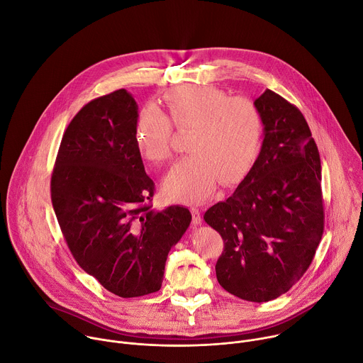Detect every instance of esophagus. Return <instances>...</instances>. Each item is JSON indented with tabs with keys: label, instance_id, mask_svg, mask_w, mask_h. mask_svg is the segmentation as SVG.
<instances>
[{
	"label": "esophagus",
	"instance_id": "obj_1",
	"mask_svg": "<svg viewBox=\"0 0 363 363\" xmlns=\"http://www.w3.org/2000/svg\"><path fill=\"white\" fill-rule=\"evenodd\" d=\"M191 214H192V224L198 225L201 224V211L198 208H191Z\"/></svg>",
	"mask_w": 363,
	"mask_h": 363
}]
</instances>
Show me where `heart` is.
<instances>
[{"mask_svg": "<svg viewBox=\"0 0 363 363\" xmlns=\"http://www.w3.org/2000/svg\"><path fill=\"white\" fill-rule=\"evenodd\" d=\"M167 118L147 105L136 116L133 140L142 158L162 164L172 153L174 126L191 129L188 157L178 161L164 179L168 198L199 202L208 198L220 179H240L254 164L263 139V116L254 101L230 97L205 84H185L164 96Z\"/></svg>", "mask_w": 363, "mask_h": 363, "instance_id": "heart-1", "label": "heart"}]
</instances>
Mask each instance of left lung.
<instances>
[{"mask_svg": "<svg viewBox=\"0 0 363 363\" xmlns=\"http://www.w3.org/2000/svg\"><path fill=\"white\" fill-rule=\"evenodd\" d=\"M262 150L234 194L206 210L224 250L218 283L263 303L289 291L312 264L325 228L320 155L301 112L267 89L255 99Z\"/></svg>", "mask_w": 363, "mask_h": 363, "instance_id": "1", "label": "left lung"}]
</instances>
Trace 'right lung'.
I'll return each instance as SVG.
<instances>
[{"label":"right lung","instance_id":"add662e5","mask_svg":"<svg viewBox=\"0 0 363 363\" xmlns=\"http://www.w3.org/2000/svg\"><path fill=\"white\" fill-rule=\"evenodd\" d=\"M136 116L125 89L89 101L63 135L50 184L74 260L123 298L161 289L168 252L191 223L184 206L152 210L155 184L133 140Z\"/></svg>","mask_w":363,"mask_h":363}]
</instances>
